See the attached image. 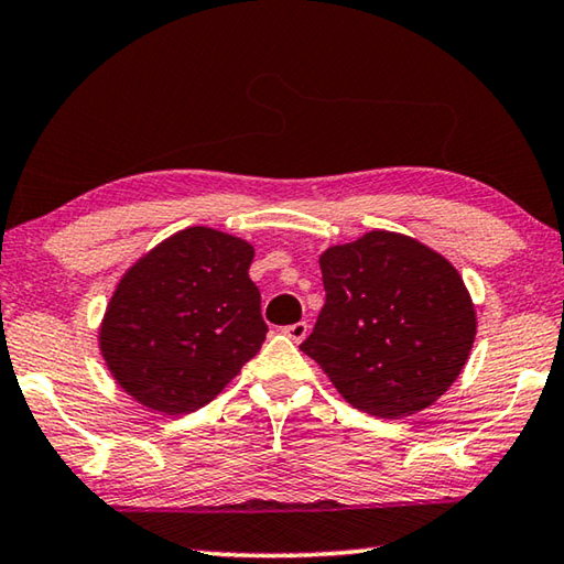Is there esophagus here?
<instances>
[{
  "label": "esophagus",
  "mask_w": 564,
  "mask_h": 564,
  "mask_svg": "<svg viewBox=\"0 0 564 564\" xmlns=\"http://www.w3.org/2000/svg\"><path fill=\"white\" fill-rule=\"evenodd\" d=\"M308 330H311V326H308V323H305V321L293 323V326H285V328H283L285 336H289L293 343H301L305 336H308Z\"/></svg>",
  "instance_id": "obj_1"
}]
</instances>
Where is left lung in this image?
<instances>
[{"label":"left lung","mask_w":564,"mask_h":564,"mask_svg":"<svg viewBox=\"0 0 564 564\" xmlns=\"http://www.w3.org/2000/svg\"><path fill=\"white\" fill-rule=\"evenodd\" d=\"M326 285L301 343L362 413L400 420L433 405L470 358L477 316L463 275L417 238L376 231L321 253Z\"/></svg>","instance_id":"1"}]
</instances>
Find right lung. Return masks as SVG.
Returning a JSON list of instances; mask_svg holds the SVG:
<instances>
[{"label":"right lung","instance_id":"obj_1","mask_svg":"<svg viewBox=\"0 0 564 564\" xmlns=\"http://www.w3.org/2000/svg\"><path fill=\"white\" fill-rule=\"evenodd\" d=\"M253 246L212 226L171 234L133 261L99 326L111 378L164 415L204 408L261 350V293L248 279Z\"/></svg>","mask_w":564,"mask_h":564}]
</instances>
